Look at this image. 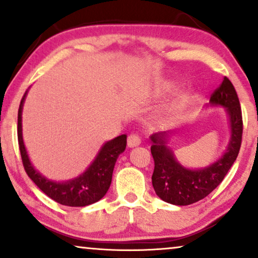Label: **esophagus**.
Listing matches in <instances>:
<instances>
[{"label": "esophagus", "instance_id": "esophagus-1", "mask_svg": "<svg viewBox=\"0 0 258 258\" xmlns=\"http://www.w3.org/2000/svg\"><path fill=\"white\" fill-rule=\"evenodd\" d=\"M141 144V140L139 136L134 135V134H132V135L128 136V147L129 148H134V147H137L140 146Z\"/></svg>", "mask_w": 258, "mask_h": 258}]
</instances>
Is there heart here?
I'll return each mask as SVG.
<instances>
[{
	"instance_id": "1",
	"label": "heart",
	"mask_w": 258,
	"mask_h": 258,
	"mask_svg": "<svg viewBox=\"0 0 258 258\" xmlns=\"http://www.w3.org/2000/svg\"><path fill=\"white\" fill-rule=\"evenodd\" d=\"M171 86H168V88H170ZM194 96L190 93H185L179 95L172 101V103L170 104V107L168 109V115L170 117H177L179 114H182L183 111L186 110L189 108V105L192 103Z\"/></svg>"
}]
</instances>
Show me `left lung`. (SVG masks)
I'll list each match as a JSON object with an SVG mask.
<instances>
[{
    "label": "left lung",
    "instance_id": "obj_1",
    "mask_svg": "<svg viewBox=\"0 0 258 258\" xmlns=\"http://www.w3.org/2000/svg\"><path fill=\"white\" fill-rule=\"evenodd\" d=\"M209 105L225 109L230 139L223 155L207 167L186 168L176 160L174 151L168 147L169 139L175 132H161L150 136L153 142L150 150L155 162L151 179L155 192L164 202L175 206L199 202L220 185L237 158L243 133L242 111L237 93L227 77L211 95L208 107Z\"/></svg>",
    "mask_w": 258,
    "mask_h": 258
}]
</instances>
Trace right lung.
I'll return each mask as SVG.
<instances>
[{"label":"right lung","instance_id":"add662e5","mask_svg":"<svg viewBox=\"0 0 258 258\" xmlns=\"http://www.w3.org/2000/svg\"><path fill=\"white\" fill-rule=\"evenodd\" d=\"M27 94L28 90L23 95L20 103L19 117H17V139H19L23 167L28 176L45 195L62 206L86 207L100 201L107 194L111 184L112 171H114L116 161L119 155L125 150L126 135H121L107 141L101 147L100 151L89 167L77 177L62 182L52 181L42 175L37 169H35L24 146L22 135V110Z\"/></svg>","mask_w":258,"mask_h":258}]
</instances>
